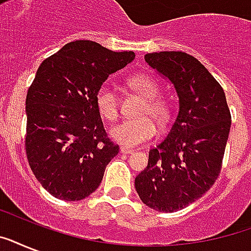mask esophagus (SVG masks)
Masks as SVG:
<instances>
[{"mask_svg": "<svg viewBox=\"0 0 251 251\" xmlns=\"http://www.w3.org/2000/svg\"><path fill=\"white\" fill-rule=\"evenodd\" d=\"M122 153H133L134 150L133 149H129V147H121V150H120Z\"/></svg>", "mask_w": 251, "mask_h": 251, "instance_id": "esophagus-1", "label": "esophagus"}]
</instances>
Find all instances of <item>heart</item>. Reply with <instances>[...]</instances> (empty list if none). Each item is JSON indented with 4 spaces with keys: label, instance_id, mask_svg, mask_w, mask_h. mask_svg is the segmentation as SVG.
Returning a JSON list of instances; mask_svg holds the SVG:
<instances>
[{
    "label": "heart",
    "instance_id": "1",
    "mask_svg": "<svg viewBox=\"0 0 251 251\" xmlns=\"http://www.w3.org/2000/svg\"><path fill=\"white\" fill-rule=\"evenodd\" d=\"M130 87L145 98L139 114H146L141 117L126 118L114 125L110 130V135L114 141L125 147H137V146L150 141L156 133V127L152 119L159 125H165L171 118V105L167 100L157 98L159 84L151 75L147 74H135L129 79ZM96 106L99 113L106 120H114L118 116L120 100L118 95L110 84H104L96 92ZM151 115V118L148 116Z\"/></svg>",
    "mask_w": 251,
    "mask_h": 251
}]
</instances>
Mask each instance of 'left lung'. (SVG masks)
I'll list each match as a JSON object with an SVG mask.
<instances>
[{
  "instance_id": "1",
  "label": "left lung",
  "mask_w": 251,
  "mask_h": 251,
  "mask_svg": "<svg viewBox=\"0 0 251 251\" xmlns=\"http://www.w3.org/2000/svg\"><path fill=\"white\" fill-rule=\"evenodd\" d=\"M145 60L173 83L179 106L167 137L150 150L135 190L150 208L175 212L201 198L219 177L232 117L224 90L195 57L159 52Z\"/></svg>"
}]
</instances>
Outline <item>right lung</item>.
<instances>
[{"instance_id": "1", "label": "right lung", "mask_w": 251, "mask_h": 251, "mask_svg": "<svg viewBox=\"0 0 251 251\" xmlns=\"http://www.w3.org/2000/svg\"><path fill=\"white\" fill-rule=\"evenodd\" d=\"M134 57L76 40L37 69L25 99V153L37 181L54 198L80 201L92 194L118 153L102 125L96 92Z\"/></svg>"}]
</instances>
